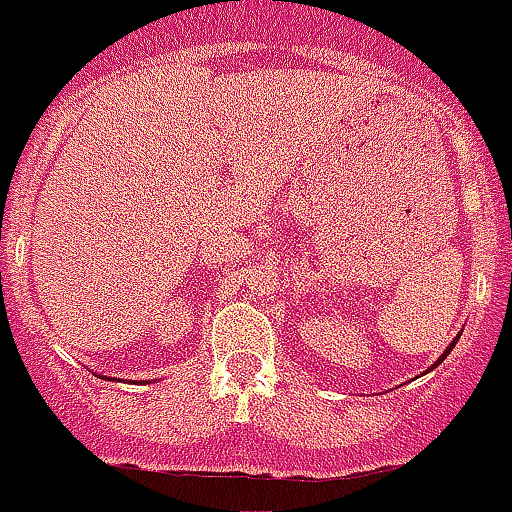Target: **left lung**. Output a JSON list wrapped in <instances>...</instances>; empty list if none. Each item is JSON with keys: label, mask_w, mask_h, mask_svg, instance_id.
Returning <instances> with one entry per match:
<instances>
[{"label": "left lung", "mask_w": 512, "mask_h": 512, "mask_svg": "<svg viewBox=\"0 0 512 512\" xmlns=\"http://www.w3.org/2000/svg\"><path fill=\"white\" fill-rule=\"evenodd\" d=\"M455 343H458V338H453V343H450V346H448V348H445V351H443V356H440V358H438V361H435V363H433V368H435V366H438V363H443V361H445V356H448V353H450V351H453V346H455Z\"/></svg>", "instance_id": "left-lung-1"}]
</instances>
